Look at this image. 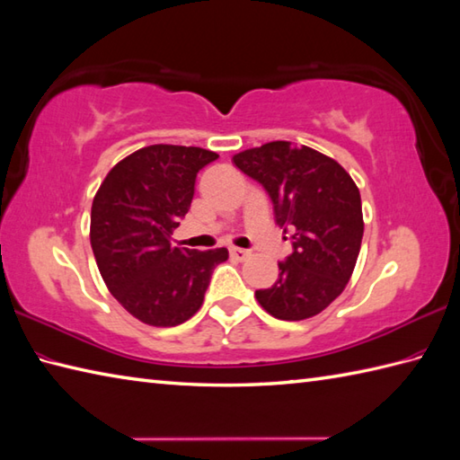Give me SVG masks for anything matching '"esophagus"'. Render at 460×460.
<instances>
[{"label": "esophagus", "instance_id": "obj_1", "mask_svg": "<svg viewBox=\"0 0 460 460\" xmlns=\"http://www.w3.org/2000/svg\"><path fill=\"white\" fill-rule=\"evenodd\" d=\"M229 252H231L233 259H237V261H247L249 256H251V252H249V251L239 249V247H231V249H229Z\"/></svg>", "mask_w": 460, "mask_h": 460}]
</instances>
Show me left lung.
<instances>
[{"label": "left lung", "mask_w": 460, "mask_h": 460, "mask_svg": "<svg viewBox=\"0 0 460 460\" xmlns=\"http://www.w3.org/2000/svg\"><path fill=\"white\" fill-rule=\"evenodd\" d=\"M241 172L269 191L276 223L292 231L294 252L279 262V280L256 290V302L284 322L322 314L350 280L360 252V191L337 160L272 141L233 156Z\"/></svg>", "instance_id": "8db88e82"}]
</instances>
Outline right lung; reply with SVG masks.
I'll return each mask as SVG.
<instances>
[{
	"label": "right lung",
	"instance_id": "right-lung-1",
	"mask_svg": "<svg viewBox=\"0 0 460 460\" xmlns=\"http://www.w3.org/2000/svg\"><path fill=\"white\" fill-rule=\"evenodd\" d=\"M219 155L199 146L151 145L119 160L95 191L90 243L108 290L138 322L174 327L204 304L226 247H174L196 176Z\"/></svg>",
	"mask_w": 460,
	"mask_h": 460
}]
</instances>
